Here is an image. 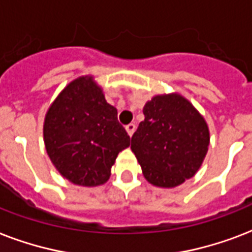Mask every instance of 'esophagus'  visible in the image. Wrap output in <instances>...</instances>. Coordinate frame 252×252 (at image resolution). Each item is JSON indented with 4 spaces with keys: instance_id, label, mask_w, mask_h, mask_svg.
I'll list each match as a JSON object with an SVG mask.
<instances>
[{
    "instance_id": "34e87169",
    "label": "esophagus",
    "mask_w": 252,
    "mask_h": 252,
    "mask_svg": "<svg viewBox=\"0 0 252 252\" xmlns=\"http://www.w3.org/2000/svg\"><path fill=\"white\" fill-rule=\"evenodd\" d=\"M126 131H127V134L130 136H132V134H134V131H135V125L134 124H128L127 126H126Z\"/></svg>"
}]
</instances>
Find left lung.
Masks as SVG:
<instances>
[{
	"label": "left lung",
	"instance_id": "8db88e82",
	"mask_svg": "<svg viewBox=\"0 0 252 252\" xmlns=\"http://www.w3.org/2000/svg\"><path fill=\"white\" fill-rule=\"evenodd\" d=\"M143 114L144 121L131 136V151L146 180L173 188L194 176L209 146L204 117L177 93L153 97Z\"/></svg>",
	"mask_w": 252,
	"mask_h": 252
}]
</instances>
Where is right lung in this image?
<instances>
[{
  "label": "right lung",
  "mask_w": 252,
  "mask_h": 252,
  "mask_svg": "<svg viewBox=\"0 0 252 252\" xmlns=\"http://www.w3.org/2000/svg\"><path fill=\"white\" fill-rule=\"evenodd\" d=\"M117 114L92 76L79 77L64 88L43 126L47 154L62 176L83 187L109 180L118 154L130 146V136Z\"/></svg>",
  "instance_id": "add662e5"
}]
</instances>
